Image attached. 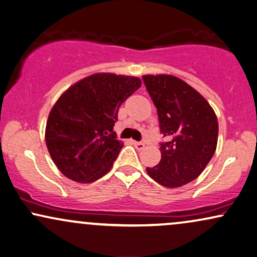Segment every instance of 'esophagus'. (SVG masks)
I'll use <instances>...</instances> for the list:
<instances>
[{"mask_svg": "<svg viewBox=\"0 0 257 257\" xmlns=\"http://www.w3.org/2000/svg\"><path fill=\"white\" fill-rule=\"evenodd\" d=\"M133 145H134V147L138 149V151H142V149L145 148V144H142V142L133 141Z\"/></svg>", "mask_w": 257, "mask_h": 257, "instance_id": "1", "label": "esophagus"}]
</instances>
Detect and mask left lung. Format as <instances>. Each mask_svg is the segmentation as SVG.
<instances>
[{
  "label": "left lung",
  "mask_w": 257,
  "mask_h": 257,
  "mask_svg": "<svg viewBox=\"0 0 257 257\" xmlns=\"http://www.w3.org/2000/svg\"><path fill=\"white\" fill-rule=\"evenodd\" d=\"M144 82L158 109L161 160L147 167L153 180L168 188L191 183L205 170L216 152L218 121L209 102L196 89L172 74H145Z\"/></svg>",
  "instance_id": "8db88e82"
}]
</instances>
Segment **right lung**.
Here are the masks:
<instances>
[{"label": "right lung", "instance_id": "add662e5", "mask_svg": "<svg viewBox=\"0 0 257 257\" xmlns=\"http://www.w3.org/2000/svg\"><path fill=\"white\" fill-rule=\"evenodd\" d=\"M141 83L138 77L102 72L61 93L48 115L45 140L65 177L87 184L108 173L123 147L112 132L118 108Z\"/></svg>", "mask_w": 257, "mask_h": 257}]
</instances>
